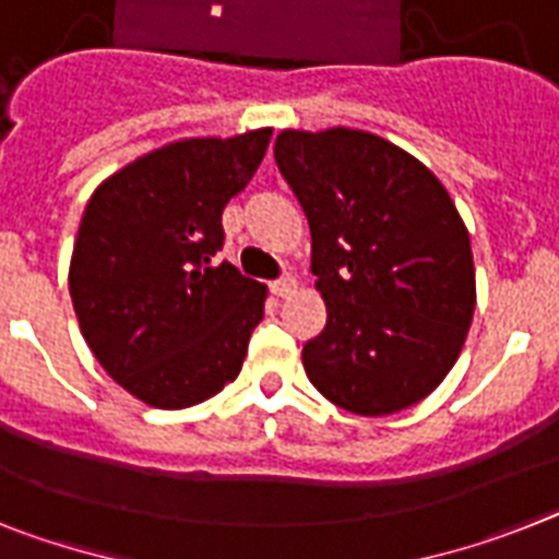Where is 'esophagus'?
<instances>
[{"instance_id": "esophagus-1", "label": "esophagus", "mask_w": 559, "mask_h": 559, "mask_svg": "<svg viewBox=\"0 0 559 559\" xmlns=\"http://www.w3.org/2000/svg\"><path fill=\"white\" fill-rule=\"evenodd\" d=\"M270 289H272V295H278V298H287V295H293L295 289H298V281H295L293 275H284V278L272 281Z\"/></svg>"}]
</instances>
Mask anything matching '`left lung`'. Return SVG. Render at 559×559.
<instances>
[{"instance_id": "1", "label": "left lung", "mask_w": 559, "mask_h": 559, "mask_svg": "<svg viewBox=\"0 0 559 559\" xmlns=\"http://www.w3.org/2000/svg\"><path fill=\"white\" fill-rule=\"evenodd\" d=\"M275 164L307 215L326 304V326L301 352L312 386L367 417L424 401L475 316L472 243L447 187L364 130H284Z\"/></svg>"}]
</instances>
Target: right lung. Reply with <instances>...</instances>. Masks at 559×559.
<instances>
[{
  "label": "right lung",
  "mask_w": 559,
  "mask_h": 559,
  "mask_svg": "<svg viewBox=\"0 0 559 559\" xmlns=\"http://www.w3.org/2000/svg\"><path fill=\"white\" fill-rule=\"evenodd\" d=\"M272 130L185 139L112 173L84 207L70 258L82 335L112 381L156 409H187L236 381L266 287L233 264L222 213Z\"/></svg>",
  "instance_id": "obj_1"
}]
</instances>
